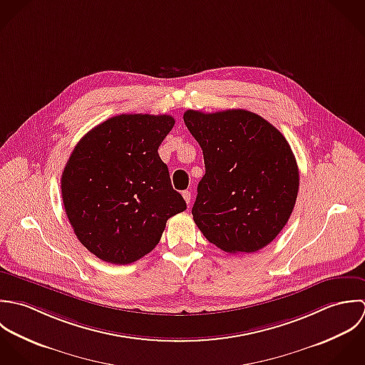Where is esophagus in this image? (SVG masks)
I'll list each match as a JSON object with an SVG mask.
<instances>
[{"mask_svg": "<svg viewBox=\"0 0 365 365\" xmlns=\"http://www.w3.org/2000/svg\"><path fill=\"white\" fill-rule=\"evenodd\" d=\"M182 196H183V199H185V202H186L187 205H190V200H192V193H190L189 190H185V192H182Z\"/></svg>", "mask_w": 365, "mask_h": 365, "instance_id": "1", "label": "esophagus"}]
</instances>
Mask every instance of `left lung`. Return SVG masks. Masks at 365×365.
Listing matches in <instances>:
<instances>
[{
    "mask_svg": "<svg viewBox=\"0 0 365 365\" xmlns=\"http://www.w3.org/2000/svg\"><path fill=\"white\" fill-rule=\"evenodd\" d=\"M206 173L192 209L203 235L225 252H255L281 232L296 203L299 169L285 137L247 110H187Z\"/></svg>",
    "mask_w": 365,
    "mask_h": 365,
    "instance_id": "left-lung-1",
    "label": "left lung"
}]
</instances>
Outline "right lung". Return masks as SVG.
<instances>
[{
  "label": "right lung",
  "instance_id": "1",
  "mask_svg": "<svg viewBox=\"0 0 365 365\" xmlns=\"http://www.w3.org/2000/svg\"><path fill=\"white\" fill-rule=\"evenodd\" d=\"M173 125L166 114H121L74 146L62 173L63 206L78 241L101 261L143 258L168 219L186 210L158 153Z\"/></svg>",
  "mask_w": 365,
  "mask_h": 365
}]
</instances>
